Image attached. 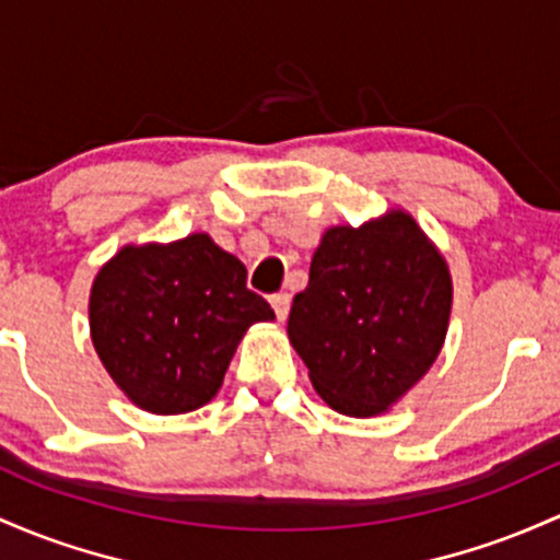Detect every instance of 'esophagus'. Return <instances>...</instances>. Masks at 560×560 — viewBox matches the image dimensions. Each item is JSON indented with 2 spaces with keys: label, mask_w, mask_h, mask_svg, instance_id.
<instances>
[{
  "label": "esophagus",
  "mask_w": 560,
  "mask_h": 560,
  "mask_svg": "<svg viewBox=\"0 0 560 560\" xmlns=\"http://www.w3.org/2000/svg\"><path fill=\"white\" fill-rule=\"evenodd\" d=\"M270 305H273L276 318H279V322H284V318L290 316V294L287 292L270 294Z\"/></svg>",
  "instance_id": "1"
}]
</instances>
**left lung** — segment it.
Masks as SVG:
<instances>
[{
	"label": "left lung",
	"mask_w": 560,
	"mask_h": 560,
	"mask_svg": "<svg viewBox=\"0 0 560 560\" xmlns=\"http://www.w3.org/2000/svg\"><path fill=\"white\" fill-rule=\"evenodd\" d=\"M450 313L446 260L411 214L390 210L324 233L287 331L331 409L374 417L433 366Z\"/></svg>",
	"instance_id": "8db88e82"
}]
</instances>
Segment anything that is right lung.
<instances>
[{
	"label": "right lung",
	"mask_w": 560,
	"mask_h": 560,
	"mask_svg": "<svg viewBox=\"0 0 560 560\" xmlns=\"http://www.w3.org/2000/svg\"><path fill=\"white\" fill-rule=\"evenodd\" d=\"M247 268L207 233L172 244H127L97 270L90 335L125 396L151 415H183L212 401L238 340L273 322Z\"/></svg>",
	"instance_id": "obj_1"
}]
</instances>
